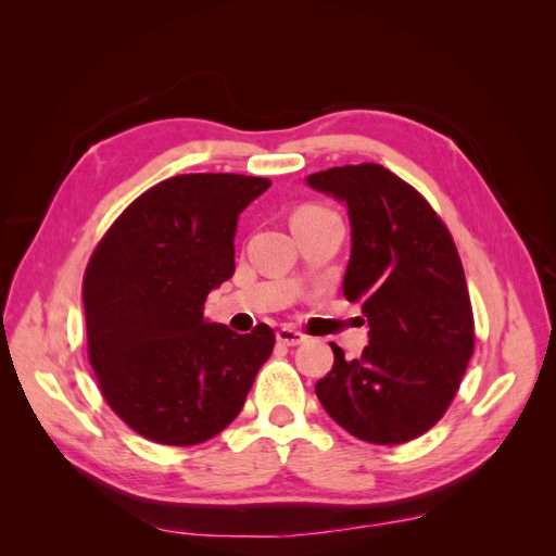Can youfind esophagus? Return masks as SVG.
Segmentation results:
<instances>
[{"instance_id": "34e87169", "label": "esophagus", "mask_w": 556, "mask_h": 556, "mask_svg": "<svg viewBox=\"0 0 556 556\" xmlns=\"http://www.w3.org/2000/svg\"><path fill=\"white\" fill-rule=\"evenodd\" d=\"M276 339H278V343H282V345H301L306 341V333H301V331H296V329H292V327H280L278 331H276Z\"/></svg>"}]
</instances>
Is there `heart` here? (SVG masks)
<instances>
[{"label":"heart","instance_id":"heart-1","mask_svg":"<svg viewBox=\"0 0 556 556\" xmlns=\"http://www.w3.org/2000/svg\"><path fill=\"white\" fill-rule=\"evenodd\" d=\"M323 213H331V211H327V208H323V206H315V204H306V206L296 208V213L292 215V223H294V220H304V217H315V215H323Z\"/></svg>","mask_w":556,"mask_h":556}]
</instances>
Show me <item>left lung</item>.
I'll list each match as a JSON object with an SVG mask.
<instances>
[{"label": "left lung", "instance_id": "8db88e82", "mask_svg": "<svg viewBox=\"0 0 556 556\" xmlns=\"http://www.w3.org/2000/svg\"><path fill=\"white\" fill-rule=\"evenodd\" d=\"M313 190L348 204V301L362 304L371 341L359 359L331 343L333 366L315 394L359 441L408 443L450 408L476 343L473 308L457 245L413 185L380 164L308 176Z\"/></svg>", "mask_w": 556, "mask_h": 556}]
</instances>
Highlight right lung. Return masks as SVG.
I'll return each instance as SVG.
<instances>
[{
    "label": "right lung",
    "instance_id": "obj_1",
    "mask_svg": "<svg viewBox=\"0 0 556 556\" xmlns=\"http://www.w3.org/2000/svg\"><path fill=\"white\" fill-rule=\"evenodd\" d=\"M271 180L182 174L117 215L83 276L88 359L111 410L143 439L199 445L243 408L276 333L206 323V296L233 276L239 213Z\"/></svg>",
    "mask_w": 556,
    "mask_h": 556
}]
</instances>
